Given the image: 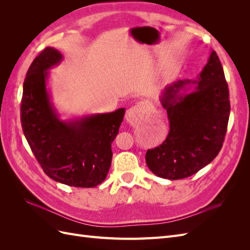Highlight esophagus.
I'll list each match as a JSON object with an SVG mask.
<instances>
[{
	"label": "esophagus",
	"mask_w": 250,
	"mask_h": 250,
	"mask_svg": "<svg viewBox=\"0 0 250 250\" xmlns=\"http://www.w3.org/2000/svg\"><path fill=\"white\" fill-rule=\"evenodd\" d=\"M148 110H149V104L147 102L141 101L126 112V119L127 121H129V122H134V121L139 117L145 115Z\"/></svg>",
	"instance_id": "1"
}]
</instances>
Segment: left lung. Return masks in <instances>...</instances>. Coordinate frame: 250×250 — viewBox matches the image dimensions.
<instances>
[{
	"instance_id": "obj_1",
	"label": "left lung",
	"mask_w": 250,
	"mask_h": 250,
	"mask_svg": "<svg viewBox=\"0 0 250 250\" xmlns=\"http://www.w3.org/2000/svg\"><path fill=\"white\" fill-rule=\"evenodd\" d=\"M188 85L194 90L180 93ZM161 101L170 130L162 145L147 151L146 164L158 177H188L218 155L228 130L229 90L217 53L211 51L197 80L174 82L165 88Z\"/></svg>"
}]
</instances>
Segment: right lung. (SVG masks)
<instances>
[{"label":"right lung","instance_id":"1","mask_svg":"<svg viewBox=\"0 0 250 250\" xmlns=\"http://www.w3.org/2000/svg\"><path fill=\"white\" fill-rule=\"evenodd\" d=\"M62 59L47 47L30 65L22 85L21 123L27 142L43 172L58 183L94 188L106 178L111 143L119 133L125 108L62 121L47 90L48 70Z\"/></svg>","mask_w":250,"mask_h":250}]
</instances>
